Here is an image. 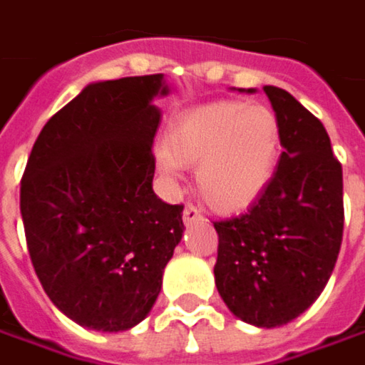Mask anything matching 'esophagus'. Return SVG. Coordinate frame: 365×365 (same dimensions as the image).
<instances>
[{
  "mask_svg": "<svg viewBox=\"0 0 365 365\" xmlns=\"http://www.w3.org/2000/svg\"><path fill=\"white\" fill-rule=\"evenodd\" d=\"M202 220V214L194 208V206H187L185 210H183V225L185 227H190V225H194V222H200Z\"/></svg>",
  "mask_w": 365,
  "mask_h": 365,
  "instance_id": "34e87169",
  "label": "esophagus"
}]
</instances>
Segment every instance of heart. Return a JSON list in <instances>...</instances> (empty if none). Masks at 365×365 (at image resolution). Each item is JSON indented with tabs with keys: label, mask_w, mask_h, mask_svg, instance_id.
<instances>
[{
	"label": "heart",
	"mask_w": 365,
	"mask_h": 365,
	"mask_svg": "<svg viewBox=\"0 0 365 365\" xmlns=\"http://www.w3.org/2000/svg\"><path fill=\"white\" fill-rule=\"evenodd\" d=\"M279 153L282 126L269 106L225 100L175 120L157 161L169 178L180 167H196L202 202L218 214H239L272 183Z\"/></svg>",
	"instance_id": "heart-1"
}]
</instances>
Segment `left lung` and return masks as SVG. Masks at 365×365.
<instances>
[{"label": "left lung", "mask_w": 365, "mask_h": 365, "mask_svg": "<svg viewBox=\"0 0 365 365\" xmlns=\"http://www.w3.org/2000/svg\"><path fill=\"white\" fill-rule=\"evenodd\" d=\"M263 91L279 118L284 151L247 214L214 222V282L237 319L274 329L309 309L333 274L343 239V171L321 120L286 89Z\"/></svg>", "instance_id": "1"}]
</instances>
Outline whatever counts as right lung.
I'll return each mask as SVG.
<instances>
[{
    "label": "right lung",
    "instance_id": "1",
    "mask_svg": "<svg viewBox=\"0 0 365 365\" xmlns=\"http://www.w3.org/2000/svg\"><path fill=\"white\" fill-rule=\"evenodd\" d=\"M163 73L98 81L44 124L20 190L34 272L77 325L118 333L138 325L161 292L182 241L183 206L153 192L155 98Z\"/></svg>",
    "mask_w": 365,
    "mask_h": 365
}]
</instances>
